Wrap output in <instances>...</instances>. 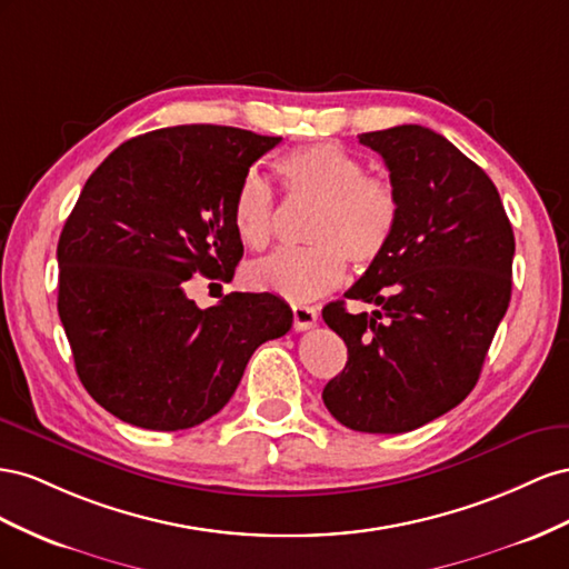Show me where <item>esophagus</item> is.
Wrapping results in <instances>:
<instances>
[{"label": "esophagus", "instance_id": "obj_1", "mask_svg": "<svg viewBox=\"0 0 569 569\" xmlns=\"http://www.w3.org/2000/svg\"><path fill=\"white\" fill-rule=\"evenodd\" d=\"M319 319L317 307H307V305H293V327L296 331H307L312 329Z\"/></svg>", "mask_w": 569, "mask_h": 569}]
</instances>
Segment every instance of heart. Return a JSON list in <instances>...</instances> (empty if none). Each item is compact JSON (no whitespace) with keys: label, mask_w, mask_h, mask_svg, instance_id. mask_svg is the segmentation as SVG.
Wrapping results in <instances>:
<instances>
[{"label":"heart","mask_w":569,"mask_h":569,"mask_svg":"<svg viewBox=\"0 0 569 569\" xmlns=\"http://www.w3.org/2000/svg\"><path fill=\"white\" fill-rule=\"evenodd\" d=\"M286 194L315 202L305 240L310 248L279 250L246 267V281L288 302H310L346 281V259L367 269L391 246L400 219L396 186L367 173L365 161L336 142H310L276 159ZM233 226L250 248H264L273 231V194L254 173L240 181Z\"/></svg>","instance_id":"obj_1"}]
</instances>
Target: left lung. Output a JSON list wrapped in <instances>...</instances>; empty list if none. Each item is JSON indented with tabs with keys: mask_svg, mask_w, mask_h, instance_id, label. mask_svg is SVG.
Returning <instances> with one entry per match:
<instances>
[{
	"mask_svg": "<svg viewBox=\"0 0 569 569\" xmlns=\"http://www.w3.org/2000/svg\"><path fill=\"white\" fill-rule=\"evenodd\" d=\"M400 198L391 246L346 298L321 310L348 346L323 388L327 410L352 431L402 433L446 415L477 386L512 290L515 236L489 176L425 126L362 133Z\"/></svg>",
	"mask_w": 569,
	"mask_h": 569,
	"instance_id": "8db88e82",
	"label": "left lung"
}]
</instances>
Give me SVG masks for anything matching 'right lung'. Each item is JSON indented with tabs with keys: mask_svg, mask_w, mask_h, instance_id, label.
<instances>
[{
	"mask_svg": "<svg viewBox=\"0 0 569 569\" xmlns=\"http://www.w3.org/2000/svg\"><path fill=\"white\" fill-rule=\"evenodd\" d=\"M281 142L231 126L161 128L92 171L59 236V319L80 383L152 431L202 425L231 400L252 352L293 327L271 293L200 310L192 276L231 281L242 257L233 198Z\"/></svg>",
	"mask_w": 569,
	"mask_h": 569,
	"instance_id": "add662e5",
	"label": "right lung"
}]
</instances>
